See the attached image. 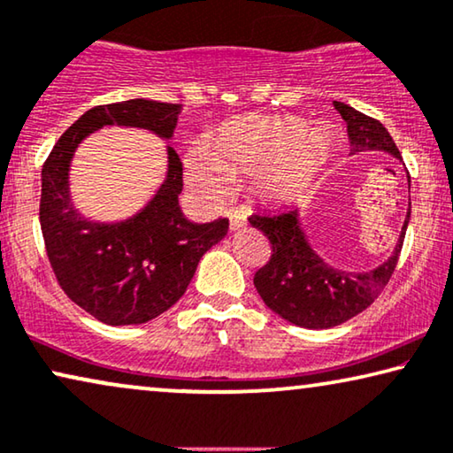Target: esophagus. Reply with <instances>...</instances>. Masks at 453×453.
Instances as JSON below:
<instances>
[{
	"label": "esophagus",
	"mask_w": 453,
	"mask_h": 453,
	"mask_svg": "<svg viewBox=\"0 0 453 453\" xmlns=\"http://www.w3.org/2000/svg\"><path fill=\"white\" fill-rule=\"evenodd\" d=\"M226 215H227V219H229V227H232V229H240L242 226H246V213H244V209H240V207H229L227 211H226Z\"/></svg>",
	"instance_id": "1"
}]
</instances>
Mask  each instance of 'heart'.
I'll return each instance as SVG.
<instances>
[{"instance_id": "b5f03b06", "label": "heart", "mask_w": 453, "mask_h": 453, "mask_svg": "<svg viewBox=\"0 0 453 453\" xmlns=\"http://www.w3.org/2000/svg\"><path fill=\"white\" fill-rule=\"evenodd\" d=\"M297 117H258L221 133L215 148L195 143L184 160L187 184L196 196L218 201L229 178L254 176L265 196L289 195L320 151L322 139Z\"/></svg>"}]
</instances>
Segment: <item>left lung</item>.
I'll list each match as a JSON object with an SVG mask.
<instances>
[{"label":"left lung","mask_w":453,"mask_h":453,"mask_svg":"<svg viewBox=\"0 0 453 453\" xmlns=\"http://www.w3.org/2000/svg\"><path fill=\"white\" fill-rule=\"evenodd\" d=\"M334 108L347 123L351 151H386L400 160L396 143L380 120L355 111L345 102H334ZM409 219L411 203L398 244L384 265L367 273H349L330 266L311 250L299 224L297 207L252 213L248 221L269 238L273 248L269 263L254 275V288L275 314L296 326L314 330L339 326L369 308L390 281Z\"/></svg>","instance_id":"1"}]
</instances>
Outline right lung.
Masks as SVG:
<instances>
[{
	"instance_id": "obj_1",
	"label": "right lung",
	"mask_w": 453,
	"mask_h": 453,
	"mask_svg": "<svg viewBox=\"0 0 453 453\" xmlns=\"http://www.w3.org/2000/svg\"><path fill=\"white\" fill-rule=\"evenodd\" d=\"M180 104L125 100L94 106L59 137L42 165L41 229L49 263L67 297L111 326L143 324L184 296L196 265L227 234V219L193 224L178 205L182 162L168 148V174L142 211L117 224L88 221L69 199V164L92 131L106 125L174 135Z\"/></svg>"
}]
</instances>
